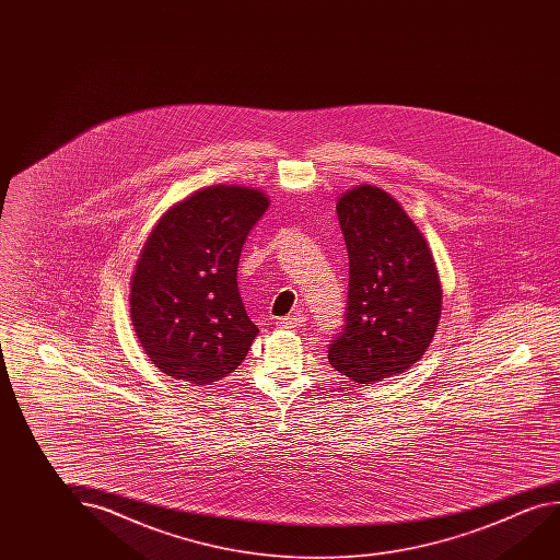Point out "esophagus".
I'll use <instances>...</instances> for the list:
<instances>
[{"label":"esophagus","instance_id":"1","mask_svg":"<svg viewBox=\"0 0 560 560\" xmlns=\"http://www.w3.org/2000/svg\"><path fill=\"white\" fill-rule=\"evenodd\" d=\"M304 322H306V316H304L303 312H293L289 316H283L279 320V326L281 328H301V326H304Z\"/></svg>","mask_w":560,"mask_h":560}]
</instances>
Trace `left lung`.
I'll return each mask as SVG.
<instances>
[{"label": "left lung", "instance_id": "left-lung-1", "mask_svg": "<svg viewBox=\"0 0 560 560\" xmlns=\"http://www.w3.org/2000/svg\"><path fill=\"white\" fill-rule=\"evenodd\" d=\"M338 221L349 257L343 328L331 368L363 385L404 373L438 330L441 283L422 232L388 192L361 185L341 195Z\"/></svg>", "mask_w": 560, "mask_h": 560}]
</instances>
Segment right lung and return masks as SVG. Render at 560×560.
Wrapping results in <instances>:
<instances>
[{
    "label": "right lung",
    "instance_id": "obj_1",
    "mask_svg": "<svg viewBox=\"0 0 560 560\" xmlns=\"http://www.w3.org/2000/svg\"><path fill=\"white\" fill-rule=\"evenodd\" d=\"M264 192L217 185L165 212L130 283L140 346L165 375L209 385L248 355L257 326L238 293L244 242L266 214Z\"/></svg>",
    "mask_w": 560,
    "mask_h": 560
}]
</instances>
